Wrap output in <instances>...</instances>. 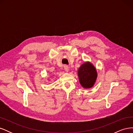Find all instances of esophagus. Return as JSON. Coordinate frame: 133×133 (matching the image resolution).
<instances>
[{"instance_id":"34e87169","label":"esophagus","mask_w":133,"mask_h":133,"mask_svg":"<svg viewBox=\"0 0 133 133\" xmlns=\"http://www.w3.org/2000/svg\"><path fill=\"white\" fill-rule=\"evenodd\" d=\"M64 70H65V71L68 72V71H69V67H68V66L67 65H65L64 66Z\"/></svg>"}]
</instances>
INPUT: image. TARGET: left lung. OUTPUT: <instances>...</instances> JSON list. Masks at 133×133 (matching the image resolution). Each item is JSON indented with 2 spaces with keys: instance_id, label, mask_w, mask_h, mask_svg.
Instances as JSON below:
<instances>
[{
  "instance_id": "left-lung-1",
  "label": "left lung",
  "mask_w": 133,
  "mask_h": 133,
  "mask_svg": "<svg viewBox=\"0 0 133 133\" xmlns=\"http://www.w3.org/2000/svg\"><path fill=\"white\" fill-rule=\"evenodd\" d=\"M78 76L81 85L88 89L93 87L97 78V72L91 63L86 62L79 68Z\"/></svg>"
}]
</instances>
